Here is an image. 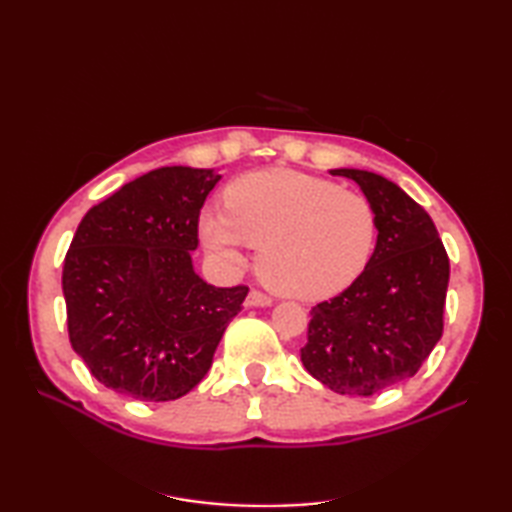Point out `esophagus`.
<instances>
[{"instance_id": "esophagus-1", "label": "esophagus", "mask_w": 512, "mask_h": 512, "mask_svg": "<svg viewBox=\"0 0 512 512\" xmlns=\"http://www.w3.org/2000/svg\"><path fill=\"white\" fill-rule=\"evenodd\" d=\"M246 306L248 308H266V306H273V299L259 290H250L246 297Z\"/></svg>"}]
</instances>
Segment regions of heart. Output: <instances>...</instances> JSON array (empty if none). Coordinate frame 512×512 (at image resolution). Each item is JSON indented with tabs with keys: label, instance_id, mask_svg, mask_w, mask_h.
Here are the masks:
<instances>
[{
	"label": "heart",
	"instance_id": "1",
	"mask_svg": "<svg viewBox=\"0 0 512 512\" xmlns=\"http://www.w3.org/2000/svg\"><path fill=\"white\" fill-rule=\"evenodd\" d=\"M378 220L363 193L295 169H264L233 180L224 211L200 217L215 255L259 246L257 273L281 295L317 301L345 290L374 253Z\"/></svg>",
	"mask_w": 512,
	"mask_h": 512
}]
</instances>
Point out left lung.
<instances>
[{"label":"left lung","mask_w":512,"mask_h":512,"mask_svg":"<svg viewBox=\"0 0 512 512\" xmlns=\"http://www.w3.org/2000/svg\"><path fill=\"white\" fill-rule=\"evenodd\" d=\"M374 204L376 248L350 288L312 308L301 363L336 394L372 396L416 376L442 336L449 257L429 213L398 184L332 169Z\"/></svg>","instance_id":"1"}]
</instances>
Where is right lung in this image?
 Listing matches in <instances>:
<instances>
[{
  "mask_svg": "<svg viewBox=\"0 0 512 512\" xmlns=\"http://www.w3.org/2000/svg\"><path fill=\"white\" fill-rule=\"evenodd\" d=\"M213 169L160 167L85 213L63 262L72 350L107 389L176 400L211 369L246 286L195 275L198 220Z\"/></svg>",
  "mask_w": 512,
  "mask_h": 512,
  "instance_id": "obj_1",
  "label": "right lung"
}]
</instances>
